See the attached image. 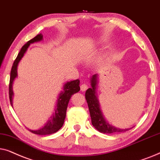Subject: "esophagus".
Instances as JSON below:
<instances>
[{
	"instance_id": "34e87169",
	"label": "esophagus",
	"mask_w": 160,
	"mask_h": 160,
	"mask_svg": "<svg viewBox=\"0 0 160 160\" xmlns=\"http://www.w3.org/2000/svg\"><path fill=\"white\" fill-rule=\"evenodd\" d=\"M87 88H88V86L86 84H82L81 86H80V90H81L82 91H86Z\"/></svg>"
}]
</instances>
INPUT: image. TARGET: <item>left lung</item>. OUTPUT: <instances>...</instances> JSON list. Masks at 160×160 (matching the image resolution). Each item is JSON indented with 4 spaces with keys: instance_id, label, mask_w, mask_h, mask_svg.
<instances>
[{
    "instance_id": "obj_1",
    "label": "left lung",
    "mask_w": 160,
    "mask_h": 160,
    "mask_svg": "<svg viewBox=\"0 0 160 160\" xmlns=\"http://www.w3.org/2000/svg\"><path fill=\"white\" fill-rule=\"evenodd\" d=\"M99 75L98 74H93L91 78V88L86 91V99L88 103L89 112L91 118V123L96 129L102 133L114 134L126 132L128 129H120L112 126L106 121L101 109H100L99 102L97 97V88Z\"/></svg>"
}]
</instances>
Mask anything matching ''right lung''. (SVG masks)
Here are the masks:
<instances>
[{"label":"right lung","mask_w":160,"mask_h":160,"mask_svg":"<svg viewBox=\"0 0 160 160\" xmlns=\"http://www.w3.org/2000/svg\"><path fill=\"white\" fill-rule=\"evenodd\" d=\"M42 40H43V36L40 33L28 42L21 48L20 52L18 55V57L14 61L12 70H11L9 81V99L11 105L12 106V108H13V99L14 95L13 91V85L14 80H16V78L18 76V67L19 63H20L21 59L25 55L29 46L31 44L41 42ZM80 90V80H78V79L64 82L62 87V90L61 91V92L58 95L56 104H55V106L50 118L47 120L46 122L44 123V125H42L40 128L35 129V130H31V129H28L29 131H31L33 134H37V135H50V134H53L58 132L62 127L63 122H64L66 112H67V106L68 104H69L70 98L74 93L78 92Z\"/></svg>","instance_id":"1"}]
</instances>
